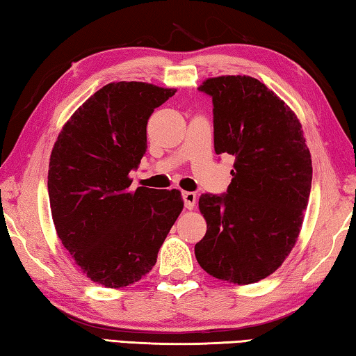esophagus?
<instances>
[{"mask_svg":"<svg viewBox=\"0 0 356 356\" xmlns=\"http://www.w3.org/2000/svg\"><path fill=\"white\" fill-rule=\"evenodd\" d=\"M182 200H184V204H185V209L191 210L193 207H195V204H196V193L184 191L182 193Z\"/></svg>","mask_w":356,"mask_h":356,"instance_id":"34e87169","label":"esophagus"}]
</instances>
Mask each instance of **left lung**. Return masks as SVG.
Returning a JSON list of instances; mask_svg holds the SVG:
<instances>
[{
  "instance_id": "1",
  "label": "left lung",
  "mask_w": 356,
  "mask_h": 356,
  "mask_svg": "<svg viewBox=\"0 0 356 356\" xmlns=\"http://www.w3.org/2000/svg\"><path fill=\"white\" fill-rule=\"evenodd\" d=\"M200 91L212 97L215 152L236 161L225 195L200 197L207 232L195 254L215 278L251 284L272 275L297 242L311 154L295 113L256 78H209Z\"/></svg>"
}]
</instances>
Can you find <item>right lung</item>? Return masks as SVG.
Instances as JSON below:
<instances>
[{"label":"right lung","mask_w":356,"mask_h":356,"mask_svg":"<svg viewBox=\"0 0 356 356\" xmlns=\"http://www.w3.org/2000/svg\"><path fill=\"white\" fill-rule=\"evenodd\" d=\"M176 89L110 83L64 125L48 170L53 222L81 272L105 287L140 281L184 209L179 190H131L147 149L146 127Z\"/></svg>","instance_id":"add662e5"}]
</instances>
